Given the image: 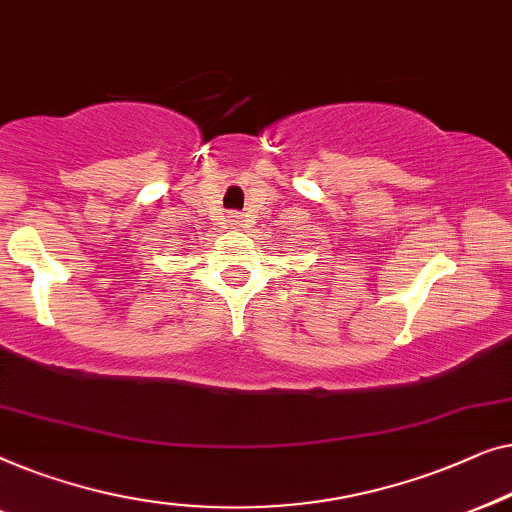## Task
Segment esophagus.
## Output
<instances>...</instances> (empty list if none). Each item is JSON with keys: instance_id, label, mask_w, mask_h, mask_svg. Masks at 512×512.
I'll return each mask as SVG.
<instances>
[{"instance_id": "1", "label": "esophagus", "mask_w": 512, "mask_h": 512, "mask_svg": "<svg viewBox=\"0 0 512 512\" xmlns=\"http://www.w3.org/2000/svg\"><path fill=\"white\" fill-rule=\"evenodd\" d=\"M241 222H243L241 215H236V213L229 215V225H232V227H241Z\"/></svg>"}]
</instances>
